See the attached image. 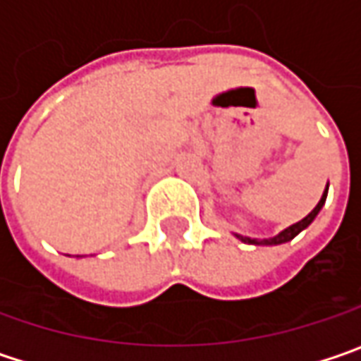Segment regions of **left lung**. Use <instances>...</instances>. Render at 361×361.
I'll use <instances>...</instances> for the list:
<instances>
[{
	"label": "left lung",
	"instance_id": "left-lung-1",
	"mask_svg": "<svg viewBox=\"0 0 361 361\" xmlns=\"http://www.w3.org/2000/svg\"><path fill=\"white\" fill-rule=\"evenodd\" d=\"M329 187V185H327ZM327 187L326 190H324V195H322V199H319V202L315 204V209H313L312 213L307 216H303L301 221H298L295 225H291V227H287V229H283L279 235H275V237H269V239H251V237H245V235H239V233H233L239 241L243 243H247V245H281V243H287V241H291L293 237H298L299 233L303 229H307L310 225L313 223V219L317 216V213L322 211V207L326 204V199H327Z\"/></svg>",
	"mask_w": 361,
	"mask_h": 361
}]
</instances>
